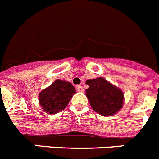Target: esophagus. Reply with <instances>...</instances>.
Here are the masks:
<instances>
[{
	"mask_svg": "<svg viewBox=\"0 0 159 159\" xmlns=\"http://www.w3.org/2000/svg\"><path fill=\"white\" fill-rule=\"evenodd\" d=\"M76 90H77V91H79V92H84V87H83L81 85L77 86Z\"/></svg>",
	"mask_w": 159,
	"mask_h": 159,
	"instance_id": "obj_1",
	"label": "esophagus"
}]
</instances>
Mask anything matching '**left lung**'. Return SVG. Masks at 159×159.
I'll return each instance as SVG.
<instances>
[{
    "instance_id": "1",
    "label": "left lung",
    "mask_w": 159,
    "mask_h": 159,
    "mask_svg": "<svg viewBox=\"0 0 159 159\" xmlns=\"http://www.w3.org/2000/svg\"><path fill=\"white\" fill-rule=\"evenodd\" d=\"M86 95L93 110L102 116L114 115L122 108L124 94L120 89L113 86L102 77L87 80Z\"/></svg>"
}]
</instances>
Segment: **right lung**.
<instances>
[{
	"label": "right lung",
	"instance_id": "add662e5",
	"mask_svg": "<svg viewBox=\"0 0 159 159\" xmlns=\"http://www.w3.org/2000/svg\"><path fill=\"white\" fill-rule=\"evenodd\" d=\"M75 93L70 82L57 80L49 87L40 92L39 104L46 113L55 114L64 110Z\"/></svg>",
	"mask_w": 159,
	"mask_h": 159
}]
</instances>
